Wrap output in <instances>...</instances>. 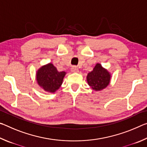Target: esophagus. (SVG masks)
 Instances as JSON below:
<instances>
[{
    "label": "esophagus",
    "mask_w": 147,
    "mask_h": 147,
    "mask_svg": "<svg viewBox=\"0 0 147 147\" xmlns=\"http://www.w3.org/2000/svg\"><path fill=\"white\" fill-rule=\"evenodd\" d=\"M71 72L72 73H78L79 70L78 67H76V66H73V67L71 68Z\"/></svg>",
    "instance_id": "1"
}]
</instances>
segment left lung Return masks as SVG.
Listing matches in <instances>:
<instances>
[{
    "mask_svg": "<svg viewBox=\"0 0 147 147\" xmlns=\"http://www.w3.org/2000/svg\"><path fill=\"white\" fill-rule=\"evenodd\" d=\"M111 74L102 65L97 63L93 71L89 72L86 77L88 85L95 91L103 90L110 83Z\"/></svg>",
    "mask_w": 147,
    "mask_h": 147,
    "instance_id": "left-lung-1",
    "label": "left lung"
}]
</instances>
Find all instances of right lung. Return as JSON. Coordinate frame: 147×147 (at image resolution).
I'll list each match as a JSON object with an SVG mask.
<instances>
[{
	"instance_id": "obj_1",
	"label": "right lung",
	"mask_w": 147,
	"mask_h": 147,
	"mask_svg": "<svg viewBox=\"0 0 147 147\" xmlns=\"http://www.w3.org/2000/svg\"><path fill=\"white\" fill-rule=\"evenodd\" d=\"M66 72H59L52 63H49L38 69L36 80L38 86L48 93H54L61 86Z\"/></svg>"
}]
</instances>
